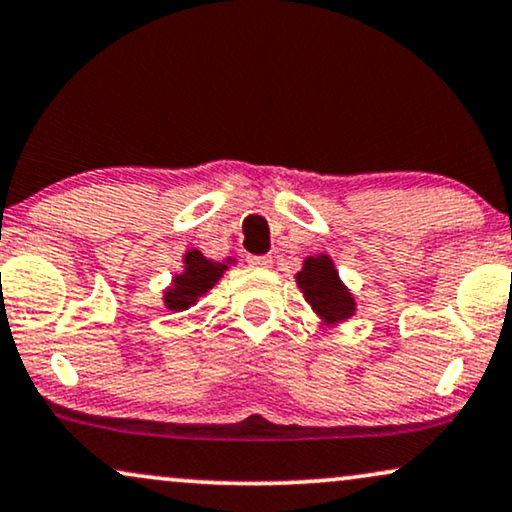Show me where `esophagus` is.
Returning a JSON list of instances; mask_svg holds the SVG:
<instances>
[{
    "instance_id": "34e87169",
    "label": "esophagus",
    "mask_w": 512,
    "mask_h": 512,
    "mask_svg": "<svg viewBox=\"0 0 512 512\" xmlns=\"http://www.w3.org/2000/svg\"><path fill=\"white\" fill-rule=\"evenodd\" d=\"M250 267H257V269H269L274 260H271L269 255H262V257H250Z\"/></svg>"
}]
</instances>
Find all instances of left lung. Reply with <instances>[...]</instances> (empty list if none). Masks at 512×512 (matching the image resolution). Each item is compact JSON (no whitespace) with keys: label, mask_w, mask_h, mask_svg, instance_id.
<instances>
[{"label":"left lung","mask_w":512,"mask_h":512,"mask_svg":"<svg viewBox=\"0 0 512 512\" xmlns=\"http://www.w3.org/2000/svg\"><path fill=\"white\" fill-rule=\"evenodd\" d=\"M297 288L304 295L323 326H338L357 314V300L342 283L335 262L328 255H312L295 274Z\"/></svg>","instance_id":"1"}]
</instances>
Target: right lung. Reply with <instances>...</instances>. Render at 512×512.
<instances>
[{
	"label": "right lung",
	"instance_id": "obj_1",
	"mask_svg": "<svg viewBox=\"0 0 512 512\" xmlns=\"http://www.w3.org/2000/svg\"><path fill=\"white\" fill-rule=\"evenodd\" d=\"M181 262H184V269L172 278L170 288H165L163 293V302L170 312H184V309L193 307L198 297L208 293L224 271L234 264V260H208L200 250H186Z\"/></svg>",
	"mask_w": 512,
	"mask_h": 512
}]
</instances>
